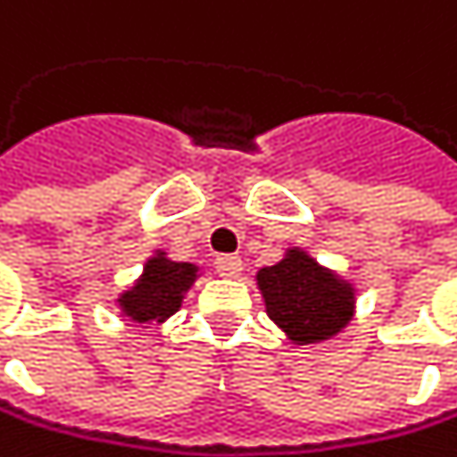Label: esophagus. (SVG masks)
I'll use <instances>...</instances> for the list:
<instances>
[{
    "label": "esophagus",
    "mask_w": 457,
    "mask_h": 457,
    "mask_svg": "<svg viewBox=\"0 0 457 457\" xmlns=\"http://www.w3.org/2000/svg\"><path fill=\"white\" fill-rule=\"evenodd\" d=\"M216 274L219 277H224V279H236V277H241V271H244V262H241V257H236V254H221V257H216Z\"/></svg>",
    "instance_id": "1"
}]
</instances>
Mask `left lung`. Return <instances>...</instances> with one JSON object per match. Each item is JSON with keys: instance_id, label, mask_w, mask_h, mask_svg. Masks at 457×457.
<instances>
[{"instance_id": "8db88e82", "label": "left lung", "mask_w": 457, "mask_h": 457, "mask_svg": "<svg viewBox=\"0 0 457 457\" xmlns=\"http://www.w3.org/2000/svg\"><path fill=\"white\" fill-rule=\"evenodd\" d=\"M254 282L266 315L290 345L335 340L356 315V285L304 246H287L279 262L254 274Z\"/></svg>"}]
</instances>
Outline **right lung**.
<instances>
[{
  "label": "right lung",
  "mask_w": 457,
  "mask_h": 457,
  "mask_svg": "<svg viewBox=\"0 0 457 457\" xmlns=\"http://www.w3.org/2000/svg\"><path fill=\"white\" fill-rule=\"evenodd\" d=\"M200 277L197 262H178L167 249H153L134 285L117 293L114 307L134 326H162L183 307L186 293Z\"/></svg>",
  "instance_id": "right-lung-1"
}]
</instances>
